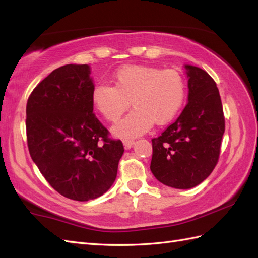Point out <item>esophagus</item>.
<instances>
[{"instance_id": "34e87169", "label": "esophagus", "mask_w": 258, "mask_h": 258, "mask_svg": "<svg viewBox=\"0 0 258 258\" xmlns=\"http://www.w3.org/2000/svg\"><path fill=\"white\" fill-rule=\"evenodd\" d=\"M133 144H134V141L133 140H124L123 141V145H124V149L125 150H130V149H132V146H133Z\"/></svg>"}]
</instances>
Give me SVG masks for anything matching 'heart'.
I'll return each mask as SVG.
<instances>
[{
	"label": "heart",
	"mask_w": 258,
	"mask_h": 258,
	"mask_svg": "<svg viewBox=\"0 0 258 258\" xmlns=\"http://www.w3.org/2000/svg\"><path fill=\"white\" fill-rule=\"evenodd\" d=\"M113 84H96L92 90L91 101L108 122L118 120L132 103L133 111L113 127V134L117 138L144 134L154 122L156 125L169 123L183 107L186 98V81L182 73L173 69L124 65L115 71Z\"/></svg>",
	"instance_id": "obj_1"
}]
</instances>
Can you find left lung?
<instances>
[{
  "label": "left lung",
  "instance_id": "8db88e82",
  "mask_svg": "<svg viewBox=\"0 0 258 258\" xmlns=\"http://www.w3.org/2000/svg\"><path fill=\"white\" fill-rule=\"evenodd\" d=\"M188 103L178 118L152 140L151 171L173 188L188 189L206 179L220 157L225 131L220 92L204 70L185 65Z\"/></svg>",
  "mask_w": 258,
  "mask_h": 258
}]
</instances>
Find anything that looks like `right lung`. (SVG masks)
<instances>
[{"mask_svg":"<svg viewBox=\"0 0 258 258\" xmlns=\"http://www.w3.org/2000/svg\"><path fill=\"white\" fill-rule=\"evenodd\" d=\"M87 64L54 70L27 100L26 136L33 162L52 187L86 202L109 189L124 153L93 114L94 83Z\"/></svg>","mask_w":258,"mask_h":258,"instance_id":"right-lung-1","label":"right lung"}]
</instances>
